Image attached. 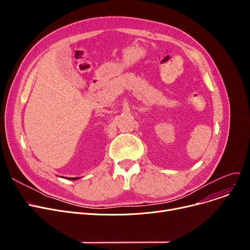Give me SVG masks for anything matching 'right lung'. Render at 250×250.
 I'll return each mask as SVG.
<instances>
[{
	"label": "right lung",
	"mask_w": 250,
	"mask_h": 250,
	"mask_svg": "<svg viewBox=\"0 0 250 250\" xmlns=\"http://www.w3.org/2000/svg\"><path fill=\"white\" fill-rule=\"evenodd\" d=\"M68 179H71V180H76V179H78V177H69Z\"/></svg>",
	"instance_id": "obj_1"
}]
</instances>
